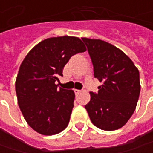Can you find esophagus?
I'll list each match as a JSON object with an SVG mask.
<instances>
[{
  "label": "esophagus",
  "instance_id": "esophagus-1",
  "mask_svg": "<svg viewBox=\"0 0 153 153\" xmlns=\"http://www.w3.org/2000/svg\"><path fill=\"white\" fill-rule=\"evenodd\" d=\"M74 92H75L76 94H78L80 92H81V90H79V89H74Z\"/></svg>",
  "mask_w": 153,
  "mask_h": 153
}]
</instances>
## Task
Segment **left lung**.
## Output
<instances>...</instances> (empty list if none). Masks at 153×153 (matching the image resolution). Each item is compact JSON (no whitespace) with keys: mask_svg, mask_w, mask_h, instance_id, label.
<instances>
[{"mask_svg":"<svg viewBox=\"0 0 153 153\" xmlns=\"http://www.w3.org/2000/svg\"><path fill=\"white\" fill-rule=\"evenodd\" d=\"M94 65V75L102 85L90 92L85 105L94 125L116 130L126 124L134 113L140 92L138 69L128 56L111 43L82 37Z\"/></svg>","mask_w":153,"mask_h":153,"instance_id":"obj_1","label":"left lung"}]
</instances>
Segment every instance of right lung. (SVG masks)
I'll return each mask as SVG.
<instances>
[{"mask_svg":"<svg viewBox=\"0 0 153 153\" xmlns=\"http://www.w3.org/2000/svg\"><path fill=\"white\" fill-rule=\"evenodd\" d=\"M86 50L78 37H51L36 45L23 60L15 89L21 112L35 131L53 135L67 127L75 93L59 88L55 82L71 57Z\"/></svg>","mask_w":153,"mask_h":153,"instance_id":"obj_1","label":"right lung"}]
</instances>
